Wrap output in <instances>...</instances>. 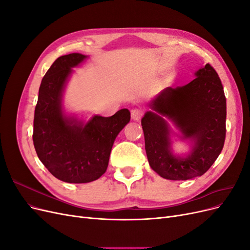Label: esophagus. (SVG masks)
I'll return each instance as SVG.
<instances>
[{
	"instance_id": "34e87169",
	"label": "esophagus",
	"mask_w": 250,
	"mask_h": 250,
	"mask_svg": "<svg viewBox=\"0 0 250 250\" xmlns=\"http://www.w3.org/2000/svg\"><path fill=\"white\" fill-rule=\"evenodd\" d=\"M143 116V110L141 108H134L131 110V119L133 121H139Z\"/></svg>"
}]
</instances>
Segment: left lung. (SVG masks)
Instances as JSON below:
<instances>
[{
    "instance_id": "obj_1",
    "label": "left lung",
    "mask_w": 250,
    "mask_h": 250,
    "mask_svg": "<svg viewBox=\"0 0 250 250\" xmlns=\"http://www.w3.org/2000/svg\"><path fill=\"white\" fill-rule=\"evenodd\" d=\"M184 86L167 87L150 101L142 118L151 169L170 180H188L206 173L221 153L225 140L226 99L220 78L207 63ZM168 120L179 130L174 133ZM190 144L187 155L173 153L172 137Z\"/></svg>"
}]
</instances>
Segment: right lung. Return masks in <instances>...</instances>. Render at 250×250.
<instances>
[{"label":"right lung","instance_id":"add662e5","mask_svg":"<svg viewBox=\"0 0 250 250\" xmlns=\"http://www.w3.org/2000/svg\"><path fill=\"white\" fill-rule=\"evenodd\" d=\"M87 57L72 53L53 62L42 80L34 111L33 144L37 156L53 176L69 184H86L103 175L113 142L130 121L127 108L111 117L95 115L88 121L65 111L66 83L73 67Z\"/></svg>","mask_w":250,"mask_h":250}]
</instances>
